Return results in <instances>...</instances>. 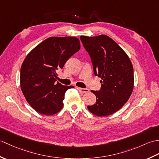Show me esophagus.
<instances>
[{
	"instance_id": "obj_1",
	"label": "esophagus",
	"mask_w": 159,
	"mask_h": 159,
	"mask_svg": "<svg viewBox=\"0 0 159 159\" xmlns=\"http://www.w3.org/2000/svg\"><path fill=\"white\" fill-rule=\"evenodd\" d=\"M77 89L80 92L83 93H86L89 92V89H85V88H81V87H77Z\"/></svg>"
}]
</instances>
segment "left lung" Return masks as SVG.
<instances>
[{"mask_svg": "<svg viewBox=\"0 0 159 159\" xmlns=\"http://www.w3.org/2000/svg\"><path fill=\"white\" fill-rule=\"evenodd\" d=\"M80 40L89 54L95 76L101 78V89L92 92L96 102L87 106L91 113L107 116L119 111L130 97L134 88L133 64L127 54L106 35H81Z\"/></svg>", "mask_w": 159, "mask_h": 159, "instance_id": "left-lung-1", "label": "left lung"}]
</instances>
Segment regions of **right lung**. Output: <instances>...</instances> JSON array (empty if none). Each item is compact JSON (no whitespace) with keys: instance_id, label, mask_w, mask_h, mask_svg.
<instances>
[{"instance_id":"add662e5","label":"right lung","mask_w":159,"mask_h":159,"mask_svg":"<svg viewBox=\"0 0 159 159\" xmlns=\"http://www.w3.org/2000/svg\"><path fill=\"white\" fill-rule=\"evenodd\" d=\"M80 48L75 37H52L35 46L24 60L20 69V87L33 109L52 116L61 110L66 91L74 86L56 83L57 70Z\"/></svg>"}]
</instances>
